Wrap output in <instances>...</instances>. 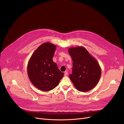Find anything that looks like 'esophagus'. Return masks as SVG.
<instances>
[{
	"label": "esophagus",
	"mask_w": 124,
	"mask_h": 124,
	"mask_svg": "<svg viewBox=\"0 0 124 124\" xmlns=\"http://www.w3.org/2000/svg\"><path fill=\"white\" fill-rule=\"evenodd\" d=\"M68 72H67V71L65 72V73H64V76H68Z\"/></svg>",
	"instance_id": "esophagus-1"
}]
</instances>
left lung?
<instances>
[{
	"mask_svg": "<svg viewBox=\"0 0 124 124\" xmlns=\"http://www.w3.org/2000/svg\"><path fill=\"white\" fill-rule=\"evenodd\" d=\"M68 52L73 60L69 78L77 89L87 92L95 87L101 76V68L96 59L83 46L71 47Z\"/></svg>",
	"mask_w": 124,
	"mask_h": 124,
	"instance_id": "left-lung-1",
	"label": "left lung"
}]
</instances>
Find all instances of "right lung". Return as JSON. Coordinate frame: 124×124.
I'll return each mask as SVG.
<instances>
[{"label": "right lung", "mask_w": 124, "mask_h": 124, "mask_svg": "<svg viewBox=\"0 0 124 124\" xmlns=\"http://www.w3.org/2000/svg\"><path fill=\"white\" fill-rule=\"evenodd\" d=\"M56 46L50 43L42 44L31 56L27 74L32 83L38 89L49 91L55 88L64 76L52 57Z\"/></svg>", "instance_id": "obj_1"}]
</instances>
